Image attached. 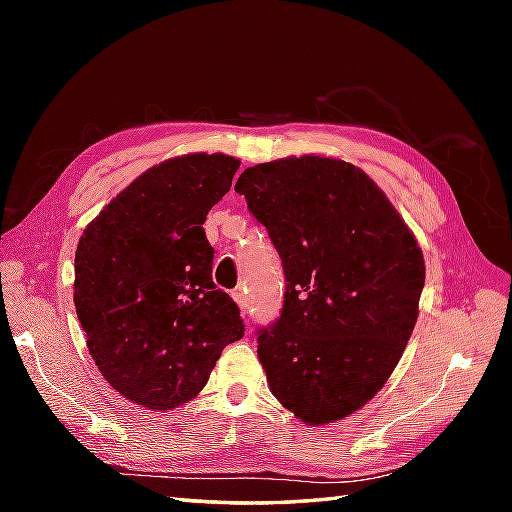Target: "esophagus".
I'll use <instances>...</instances> for the list:
<instances>
[{
  "mask_svg": "<svg viewBox=\"0 0 512 512\" xmlns=\"http://www.w3.org/2000/svg\"><path fill=\"white\" fill-rule=\"evenodd\" d=\"M233 299H235V303L239 306V310H242V314H246V297H244V292H233Z\"/></svg>",
  "mask_w": 512,
  "mask_h": 512,
  "instance_id": "obj_1",
  "label": "esophagus"
}]
</instances>
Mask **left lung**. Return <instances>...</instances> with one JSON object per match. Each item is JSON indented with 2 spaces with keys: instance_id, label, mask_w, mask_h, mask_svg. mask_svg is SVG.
<instances>
[{
  "instance_id": "left-lung-1",
  "label": "left lung",
  "mask_w": 512,
  "mask_h": 512,
  "mask_svg": "<svg viewBox=\"0 0 512 512\" xmlns=\"http://www.w3.org/2000/svg\"><path fill=\"white\" fill-rule=\"evenodd\" d=\"M284 264L281 317L257 354L275 398L301 422L328 424L372 400L418 319L424 259L416 237L365 171L323 156L248 167L235 182Z\"/></svg>"
}]
</instances>
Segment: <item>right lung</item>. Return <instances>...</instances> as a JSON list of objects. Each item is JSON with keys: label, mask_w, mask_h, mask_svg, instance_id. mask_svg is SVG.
<instances>
[{"label": "right lung", "mask_w": 512, "mask_h": 512, "mask_svg": "<svg viewBox=\"0 0 512 512\" xmlns=\"http://www.w3.org/2000/svg\"><path fill=\"white\" fill-rule=\"evenodd\" d=\"M237 169L224 154L160 162L76 246L74 306L90 354L118 394L147 409L198 396L224 347L244 336L237 303L213 284L202 228Z\"/></svg>", "instance_id": "obj_1"}]
</instances>
